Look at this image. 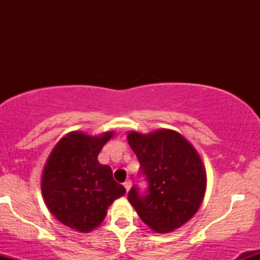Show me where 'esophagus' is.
Listing matches in <instances>:
<instances>
[{"label": "esophagus", "instance_id": "esophagus-1", "mask_svg": "<svg viewBox=\"0 0 260 260\" xmlns=\"http://www.w3.org/2000/svg\"><path fill=\"white\" fill-rule=\"evenodd\" d=\"M123 186H124V188H126V190L128 192V190L131 189V186H132V182H131L129 180H127V181L123 183Z\"/></svg>", "mask_w": 260, "mask_h": 260}]
</instances>
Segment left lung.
<instances>
[{"label":"left lung","mask_w":260,"mask_h":260,"mask_svg":"<svg viewBox=\"0 0 260 260\" xmlns=\"http://www.w3.org/2000/svg\"><path fill=\"white\" fill-rule=\"evenodd\" d=\"M127 139L148 181L147 192L133 186L128 201L157 234L181 228L198 211L207 189V172L198 151L182 134L164 128L149 134L133 131Z\"/></svg>","instance_id":"8db88e82"}]
</instances>
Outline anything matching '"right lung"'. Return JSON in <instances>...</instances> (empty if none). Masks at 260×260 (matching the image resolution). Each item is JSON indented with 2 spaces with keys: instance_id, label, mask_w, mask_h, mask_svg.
Wrapping results in <instances>:
<instances>
[{
  "instance_id": "right-lung-1",
  "label": "right lung",
  "mask_w": 260,
  "mask_h": 260,
  "mask_svg": "<svg viewBox=\"0 0 260 260\" xmlns=\"http://www.w3.org/2000/svg\"><path fill=\"white\" fill-rule=\"evenodd\" d=\"M113 132L89 136L79 131L64 136L47 157L41 192L52 215L78 232H90L105 219L113 201L126 193L98 155Z\"/></svg>"
}]
</instances>
